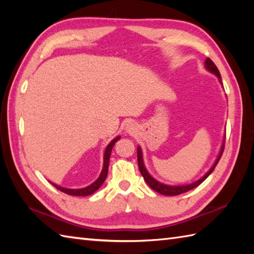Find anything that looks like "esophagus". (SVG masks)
Segmentation results:
<instances>
[{"label": "esophagus", "instance_id": "esophagus-1", "mask_svg": "<svg viewBox=\"0 0 254 254\" xmlns=\"http://www.w3.org/2000/svg\"><path fill=\"white\" fill-rule=\"evenodd\" d=\"M126 130L127 133H133L135 131V126H134V123H128L126 127Z\"/></svg>", "mask_w": 254, "mask_h": 254}]
</instances>
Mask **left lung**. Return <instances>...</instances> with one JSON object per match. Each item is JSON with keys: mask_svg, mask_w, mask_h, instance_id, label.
I'll return each mask as SVG.
<instances>
[{"mask_svg": "<svg viewBox=\"0 0 254 254\" xmlns=\"http://www.w3.org/2000/svg\"><path fill=\"white\" fill-rule=\"evenodd\" d=\"M205 67H206L207 71H209L210 73H213V74L216 75V76H217L218 79H219L220 84L223 85V83H222V77H220V73H219V71H218V68H217L216 65H215L214 62H213L212 60H210L209 58H207L206 60H205ZM224 147H225V141H224V143H223V145H222V148H220V152H219V154H218V156H217V159L215 160V163H214V165L212 166V168H210V169L206 172V174H205V175L201 178V179H198V180H196L195 182H193V183H190V185H186V186H168V185H164V183H161V182L157 181L156 179H154V178L148 174V171L146 170V168H145L144 161H143L142 149H141V147H139V146L137 147V163H138V169H139V171H141V174H142V176H143V178H144V180L146 181L147 185H148L150 188H152L154 191L158 192V193H160V194H164V195H168V196L179 195V194L188 192V191L192 190V189L196 188L197 186L201 185V183H202L205 179H206V178H207L210 174H212V172H213L214 169H215V167H216V165L218 164V161H219L220 157H222L223 152H224Z\"/></svg>", "mask_w": 254, "mask_h": 254, "instance_id": "obj_1", "label": "left lung"}]
</instances>
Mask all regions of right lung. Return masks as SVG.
<instances>
[{"instance_id":"obj_1","label":"right lung","mask_w":254,"mask_h":254,"mask_svg":"<svg viewBox=\"0 0 254 254\" xmlns=\"http://www.w3.org/2000/svg\"><path fill=\"white\" fill-rule=\"evenodd\" d=\"M119 139H120V136H117L116 138H113L109 144H108V146L106 147V150H105V155H104V167H102L101 174H100L98 179H97L94 183H91L90 186L85 187L83 189H66V188L59 187V186L55 185V183H52V185L55 186L58 190L66 193V194H68V195H74V196H86V195H90V194L96 192L106 180L107 175H108V167H109L111 150H112L113 145H115V143L117 141H119Z\"/></svg>"}]
</instances>
